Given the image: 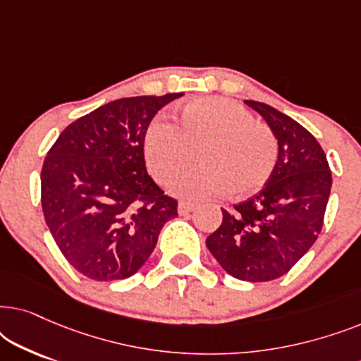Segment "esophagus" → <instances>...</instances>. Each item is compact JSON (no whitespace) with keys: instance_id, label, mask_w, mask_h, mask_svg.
Returning a JSON list of instances; mask_svg holds the SVG:
<instances>
[{"instance_id":"34e87169","label":"esophagus","mask_w":361,"mask_h":361,"mask_svg":"<svg viewBox=\"0 0 361 361\" xmlns=\"http://www.w3.org/2000/svg\"><path fill=\"white\" fill-rule=\"evenodd\" d=\"M195 204H190V202H179V207H177V210H179L180 215H185L189 214V212H192L195 209Z\"/></svg>"}]
</instances>
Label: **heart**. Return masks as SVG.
I'll list each match as a JSON object with an SVG mask.
<instances>
[{
  "label": "heart",
  "instance_id": "heart-1",
  "mask_svg": "<svg viewBox=\"0 0 361 361\" xmlns=\"http://www.w3.org/2000/svg\"><path fill=\"white\" fill-rule=\"evenodd\" d=\"M171 190L185 199H205L228 190L246 197L264 187L278 164L279 145L273 130L255 121L240 103L226 98H195L180 108L177 125L154 121L145 136V156L159 184H169L190 164Z\"/></svg>",
  "mask_w": 361,
  "mask_h": 361
}]
</instances>
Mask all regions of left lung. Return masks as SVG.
Returning a JSON list of instances; mask_svg holds the SVG:
<instances>
[{"mask_svg": "<svg viewBox=\"0 0 361 361\" xmlns=\"http://www.w3.org/2000/svg\"><path fill=\"white\" fill-rule=\"evenodd\" d=\"M278 137L273 176L258 194L221 209V225L207 248L236 279L266 283L284 276L315 243L332 187L319 141L293 118L266 103L245 100Z\"/></svg>", "mask_w": 361, "mask_h": 361, "instance_id": "obj_1", "label": "left lung"}]
</instances>
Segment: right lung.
I'll use <instances>...</instances> for the list:
<instances>
[{
	"label": "right lung",
	"instance_id": "right-lung-1",
	"mask_svg": "<svg viewBox=\"0 0 361 361\" xmlns=\"http://www.w3.org/2000/svg\"><path fill=\"white\" fill-rule=\"evenodd\" d=\"M182 93L110 102L71 123L41 172L46 224L63 258L93 281L126 279L154 250L177 200L146 171L145 136Z\"/></svg>",
	"mask_w": 361,
	"mask_h": 361
}]
</instances>
